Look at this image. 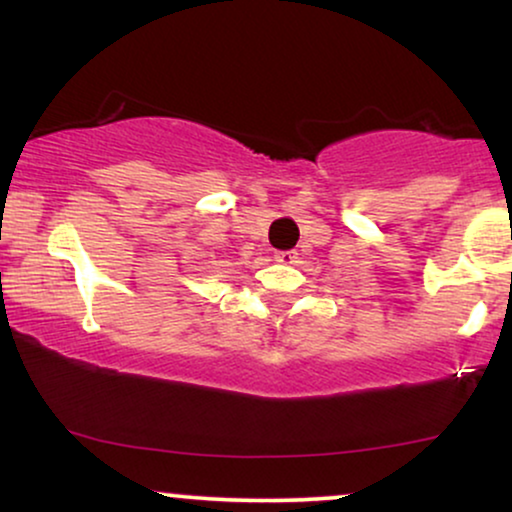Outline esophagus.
<instances>
[{
	"instance_id": "34e87169",
	"label": "esophagus",
	"mask_w": 512,
	"mask_h": 512,
	"mask_svg": "<svg viewBox=\"0 0 512 512\" xmlns=\"http://www.w3.org/2000/svg\"><path fill=\"white\" fill-rule=\"evenodd\" d=\"M275 258L280 263H296V251H277Z\"/></svg>"
}]
</instances>
